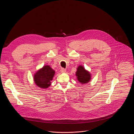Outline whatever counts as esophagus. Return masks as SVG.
Segmentation results:
<instances>
[{
    "label": "esophagus",
    "instance_id": "esophagus-1",
    "mask_svg": "<svg viewBox=\"0 0 134 134\" xmlns=\"http://www.w3.org/2000/svg\"><path fill=\"white\" fill-rule=\"evenodd\" d=\"M66 70L64 68H61V70H60V71H61V73H65L66 72Z\"/></svg>",
    "mask_w": 134,
    "mask_h": 134
}]
</instances>
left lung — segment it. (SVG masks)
<instances>
[{"mask_svg": "<svg viewBox=\"0 0 134 134\" xmlns=\"http://www.w3.org/2000/svg\"><path fill=\"white\" fill-rule=\"evenodd\" d=\"M76 75L78 80L81 83L88 82L90 79V74L87 71L84 69L82 66H79L77 68Z\"/></svg>", "mask_w": 134, "mask_h": 134, "instance_id": "left-lung-1", "label": "left lung"}]
</instances>
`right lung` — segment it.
Segmentation results:
<instances>
[{"label": "right lung", "instance_id": "1", "mask_svg": "<svg viewBox=\"0 0 134 134\" xmlns=\"http://www.w3.org/2000/svg\"><path fill=\"white\" fill-rule=\"evenodd\" d=\"M55 74V71L49 66H45L35 74L34 80L38 87L43 88L48 87Z\"/></svg>", "mask_w": 134, "mask_h": 134}]
</instances>
